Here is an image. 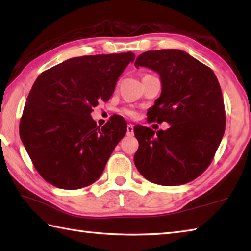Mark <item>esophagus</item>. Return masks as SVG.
Segmentation results:
<instances>
[{
  "label": "esophagus",
  "mask_w": 251,
  "mask_h": 251,
  "mask_svg": "<svg viewBox=\"0 0 251 251\" xmlns=\"http://www.w3.org/2000/svg\"><path fill=\"white\" fill-rule=\"evenodd\" d=\"M126 134H127V136H132V135H134V125H131V124L127 125Z\"/></svg>",
  "instance_id": "esophagus-1"
}]
</instances>
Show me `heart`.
I'll return each instance as SVG.
<instances>
[{"label": "heart", "mask_w": 251, "mask_h": 251, "mask_svg": "<svg viewBox=\"0 0 251 251\" xmlns=\"http://www.w3.org/2000/svg\"><path fill=\"white\" fill-rule=\"evenodd\" d=\"M123 113L130 117H135L137 115V112L134 109H124L123 110Z\"/></svg>", "instance_id": "heart-1"}]
</instances>
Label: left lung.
Here are the masks:
<instances>
[{"instance_id":"left-lung-1","label":"left lung","mask_w":251,"mask_h":251,"mask_svg":"<svg viewBox=\"0 0 251 251\" xmlns=\"http://www.w3.org/2000/svg\"><path fill=\"white\" fill-rule=\"evenodd\" d=\"M135 67L159 74L161 96L148 111V122H167L166 130L136 125L139 148L134 156L143 177L161 185H181L209 166L226 130L221 87L210 68L180 50H149Z\"/></svg>"}]
</instances>
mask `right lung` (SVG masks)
<instances>
[{
  "label": "right lung",
  "mask_w": 251,
  "mask_h": 251,
  "mask_svg": "<svg viewBox=\"0 0 251 251\" xmlns=\"http://www.w3.org/2000/svg\"><path fill=\"white\" fill-rule=\"evenodd\" d=\"M131 51L71 58L46 70L32 86L19 132L35 169L65 190L97 181L114 148L125 136L126 121L111 116L100 128L92 115L110 99Z\"/></svg>",
  "instance_id": "obj_1"
}]
</instances>
